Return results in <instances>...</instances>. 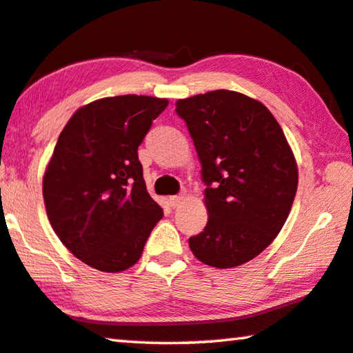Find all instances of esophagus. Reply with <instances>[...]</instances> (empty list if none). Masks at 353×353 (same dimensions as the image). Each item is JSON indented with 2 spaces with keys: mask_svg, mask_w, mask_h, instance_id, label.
Instances as JSON below:
<instances>
[{
  "mask_svg": "<svg viewBox=\"0 0 353 353\" xmlns=\"http://www.w3.org/2000/svg\"><path fill=\"white\" fill-rule=\"evenodd\" d=\"M182 201H183L182 194H177V196H171L170 198V205L172 207V209H176V207H179V205L182 204Z\"/></svg>",
  "mask_w": 353,
  "mask_h": 353,
  "instance_id": "34e87169",
  "label": "esophagus"
}]
</instances>
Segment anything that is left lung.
I'll return each instance as SVG.
<instances>
[{
  "instance_id": "left-lung-1",
  "label": "left lung",
  "mask_w": 353,
  "mask_h": 353,
  "mask_svg": "<svg viewBox=\"0 0 353 353\" xmlns=\"http://www.w3.org/2000/svg\"><path fill=\"white\" fill-rule=\"evenodd\" d=\"M201 161L209 210L188 239L201 262L242 265L262 253L288 220L299 171L283 128L257 100L218 89L177 100Z\"/></svg>"
}]
</instances>
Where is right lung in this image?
I'll return each instance as SVG.
<instances>
[{
  "label": "right lung",
  "mask_w": 353,
  "mask_h": 353,
  "mask_svg": "<svg viewBox=\"0 0 353 353\" xmlns=\"http://www.w3.org/2000/svg\"><path fill=\"white\" fill-rule=\"evenodd\" d=\"M166 99L96 100L70 117L43 176V201L56 236L100 272L138 262L163 209L150 198L138 148Z\"/></svg>",
  "instance_id": "1"
}]
</instances>
